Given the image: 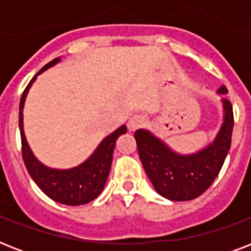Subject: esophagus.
<instances>
[{"mask_svg": "<svg viewBox=\"0 0 251 251\" xmlns=\"http://www.w3.org/2000/svg\"><path fill=\"white\" fill-rule=\"evenodd\" d=\"M145 124H146L145 116H142V114H134L133 117H130V120L127 121V127H129L130 131H135V130L142 127Z\"/></svg>", "mask_w": 251, "mask_h": 251, "instance_id": "obj_1", "label": "esophagus"}]
</instances>
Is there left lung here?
<instances>
[{
  "mask_svg": "<svg viewBox=\"0 0 251 251\" xmlns=\"http://www.w3.org/2000/svg\"><path fill=\"white\" fill-rule=\"evenodd\" d=\"M218 94L226 95L222 86ZM223 125L212 143L190 155L175 152L149 130L139 129L134 138L142 164L155 190L175 202L191 201L203 194L218 177L232 142L233 109L228 99L223 98Z\"/></svg>",
  "mask_w": 251,
  "mask_h": 251,
  "instance_id": "left-lung-1",
  "label": "left lung"
}]
</instances>
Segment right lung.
I'll return each mask as SVG.
<instances>
[{"label": "right lung", "mask_w": 251, "mask_h": 251, "mask_svg": "<svg viewBox=\"0 0 251 251\" xmlns=\"http://www.w3.org/2000/svg\"><path fill=\"white\" fill-rule=\"evenodd\" d=\"M60 58H54L47 64L36 75L33 76L21 98L19 104V130L22 139V156L29 176L32 177L37 186L44 191L50 199L68 206H79L98 198L105 186L106 178L109 175L110 165L113 160V150L117 138L126 133V126H120L116 131L104 138L98 146L94 153L84 163L70 169H53L41 164L29 149L25 141L23 130V108L25 96L32 86L36 76L45 72L53 65H56Z\"/></svg>", "instance_id": "1"}]
</instances>
